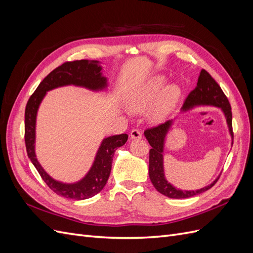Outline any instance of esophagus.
I'll use <instances>...</instances> for the list:
<instances>
[{"label": "esophagus", "instance_id": "34e87169", "mask_svg": "<svg viewBox=\"0 0 253 253\" xmlns=\"http://www.w3.org/2000/svg\"><path fill=\"white\" fill-rule=\"evenodd\" d=\"M129 136H131L132 139H141L142 138V134L139 129H133Z\"/></svg>", "mask_w": 253, "mask_h": 253}]
</instances>
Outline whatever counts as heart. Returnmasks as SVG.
<instances>
[{"label": "heart", "instance_id": "b5f03b06", "mask_svg": "<svg viewBox=\"0 0 253 253\" xmlns=\"http://www.w3.org/2000/svg\"><path fill=\"white\" fill-rule=\"evenodd\" d=\"M167 78L157 75L134 88L128 94L126 104L133 113H142L151 109L149 118L154 122L164 121L177 104L181 90L175 83L165 86Z\"/></svg>", "mask_w": 253, "mask_h": 253}]
</instances>
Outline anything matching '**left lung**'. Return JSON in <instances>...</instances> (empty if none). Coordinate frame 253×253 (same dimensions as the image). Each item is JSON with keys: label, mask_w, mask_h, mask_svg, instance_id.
<instances>
[{"label": "left lung", "mask_w": 253, "mask_h": 253, "mask_svg": "<svg viewBox=\"0 0 253 253\" xmlns=\"http://www.w3.org/2000/svg\"><path fill=\"white\" fill-rule=\"evenodd\" d=\"M196 106H215L220 109L224 113L226 122L229 129V134L231 136L233 144V132H232V113L231 106L229 103L224 91L214 80L208 72L202 70L200 77H198L196 87L191 91L187 97L181 112H188ZM174 124V120H169L158 126L152 127L144 132L145 138L148 139L152 149L150 150L149 158V176L153 186L165 196L170 198H188L194 195L201 194L205 191L209 190L217 181L218 177L206 186L198 190H180L174 187L167 180L164 169V150L168 133Z\"/></svg>", "instance_id": "8db88e82"}]
</instances>
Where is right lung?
Returning <instances> with one entry per match:
<instances>
[{
    "instance_id": "right-lung-1",
    "label": "right lung",
    "mask_w": 253,
    "mask_h": 253,
    "mask_svg": "<svg viewBox=\"0 0 253 253\" xmlns=\"http://www.w3.org/2000/svg\"><path fill=\"white\" fill-rule=\"evenodd\" d=\"M75 85L93 91L108 88V78L102 75V66L96 60H79L65 62L49 73L30 96L25 109V144L29 159L41 175L45 183L58 195L71 200L82 201L98 194L106 185L112 169L114 153L126 140V134L104 138L99 147L89 171L80 180L66 183L53 179L47 174L36 156V122L39 106L48 90L57 87Z\"/></svg>"
}]
</instances>
